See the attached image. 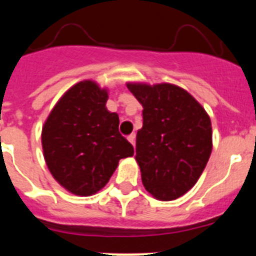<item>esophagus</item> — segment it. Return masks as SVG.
<instances>
[{
    "label": "esophagus",
    "mask_w": 256,
    "mask_h": 256,
    "mask_svg": "<svg viewBox=\"0 0 256 256\" xmlns=\"http://www.w3.org/2000/svg\"><path fill=\"white\" fill-rule=\"evenodd\" d=\"M126 138H128V141H130V144H132L133 146H134V142H136V134H134V133H132V134L128 136Z\"/></svg>",
    "instance_id": "1"
}]
</instances>
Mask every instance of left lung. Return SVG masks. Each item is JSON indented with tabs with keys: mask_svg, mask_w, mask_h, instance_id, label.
Segmentation results:
<instances>
[{
	"mask_svg": "<svg viewBox=\"0 0 256 256\" xmlns=\"http://www.w3.org/2000/svg\"><path fill=\"white\" fill-rule=\"evenodd\" d=\"M126 87L144 108L136 142L142 183L158 200H176L195 186L208 164L212 148L209 115L176 84L128 82Z\"/></svg>",
	"mask_w": 256,
	"mask_h": 256,
	"instance_id": "left-lung-1",
	"label": "left lung"
}]
</instances>
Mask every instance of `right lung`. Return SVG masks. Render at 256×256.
<instances>
[{
	"label": "right lung",
	"instance_id": "right-lung-1",
	"mask_svg": "<svg viewBox=\"0 0 256 256\" xmlns=\"http://www.w3.org/2000/svg\"><path fill=\"white\" fill-rule=\"evenodd\" d=\"M108 88L87 79L70 87L42 126V148L50 173L76 196H92L106 186L119 160L133 146L119 133V116L108 112Z\"/></svg>",
	"mask_w": 256,
	"mask_h": 256
}]
</instances>
